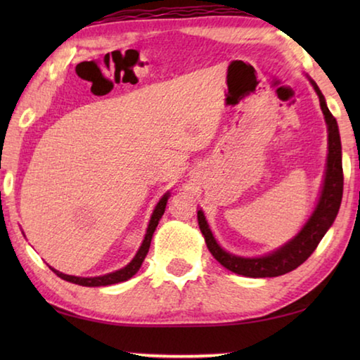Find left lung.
Wrapping results in <instances>:
<instances>
[{
	"mask_svg": "<svg viewBox=\"0 0 360 360\" xmlns=\"http://www.w3.org/2000/svg\"><path fill=\"white\" fill-rule=\"evenodd\" d=\"M311 84L316 94L319 96L321 109L326 115V122L328 127V157L324 187H322L319 203L300 233L285 246L279 248L275 252L264 255V257H236L233 254L225 252L217 245L203 212L198 211V225L205 236L206 246H208L210 252L214 255V259L219 264L227 268V270L236 273V275L249 278H273L295 270L298 265H302L314 252V249L318 248L322 236L330 229L335 217L338 214L341 197H343V165H341V143L338 125L332 112L328 111L324 95L321 94L319 87L313 81Z\"/></svg>",
	"mask_w": 360,
	"mask_h": 360,
	"instance_id": "left-lung-1",
	"label": "left lung"
}]
</instances>
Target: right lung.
<instances>
[{
    "instance_id": "1",
    "label": "right lung",
    "mask_w": 360,
    "mask_h": 360,
    "mask_svg": "<svg viewBox=\"0 0 360 360\" xmlns=\"http://www.w3.org/2000/svg\"><path fill=\"white\" fill-rule=\"evenodd\" d=\"M168 197H169V195L165 193L162 197L160 202L157 203L155 210H154V214H152V217H150L148 231H146L143 245H141V248H139V251L136 252L135 259H133L125 268H122V270H119V271L109 273V275L96 276V278L70 276V275H65V273H62V271L53 270V268H52V271L56 273L58 278L65 279V281L75 283V284H79V285H87V288H98V285H111V284H117V283H122V281H127V279H130L139 270V266H141V264L144 262V257L149 252L152 235H154V231H155L157 225H158V221H160L162 216H163V212H165V206H167V202H168Z\"/></svg>"
}]
</instances>
